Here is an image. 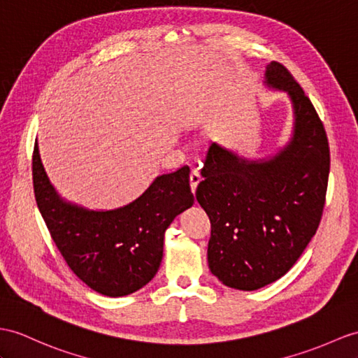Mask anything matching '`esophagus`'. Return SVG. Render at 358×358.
<instances>
[{
	"mask_svg": "<svg viewBox=\"0 0 358 358\" xmlns=\"http://www.w3.org/2000/svg\"><path fill=\"white\" fill-rule=\"evenodd\" d=\"M200 180H202V178H200V174L197 170H193L189 174V187H191V191H193V194L196 193L197 189V185L200 184Z\"/></svg>",
	"mask_w": 358,
	"mask_h": 358,
	"instance_id": "obj_1",
	"label": "esophagus"
}]
</instances>
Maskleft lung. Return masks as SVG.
Masks as SVG:
<instances>
[{
	"label": "left lung",
	"mask_w": 358,
	"mask_h": 358,
	"mask_svg": "<svg viewBox=\"0 0 358 358\" xmlns=\"http://www.w3.org/2000/svg\"><path fill=\"white\" fill-rule=\"evenodd\" d=\"M264 85L289 95L290 139L259 159L214 143L196 191L211 222L209 270L245 292L280 280L302 255L317 231L329 174L325 129L301 86L278 62L267 65Z\"/></svg>",
	"instance_id": "8db88e82"
}]
</instances>
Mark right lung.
Returning <instances> with one entry per match:
<instances>
[{"label": "right lung", "instance_id": "right-lung-1", "mask_svg": "<svg viewBox=\"0 0 358 358\" xmlns=\"http://www.w3.org/2000/svg\"><path fill=\"white\" fill-rule=\"evenodd\" d=\"M33 188L42 219L69 268L90 289L109 298L135 293L153 280L162 261L165 231L194 203L187 165L161 174L124 206L88 209L68 202L51 185L38 143Z\"/></svg>", "mask_w": 358, "mask_h": 358}]
</instances>
